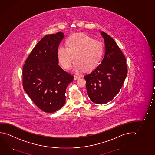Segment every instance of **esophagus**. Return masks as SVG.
<instances>
[{
	"label": "esophagus",
	"mask_w": 155,
	"mask_h": 155,
	"mask_svg": "<svg viewBox=\"0 0 155 155\" xmlns=\"http://www.w3.org/2000/svg\"><path fill=\"white\" fill-rule=\"evenodd\" d=\"M81 78V77L77 76V75H74V80H77L78 79Z\"/></svg>",
	"instance_id": "34e87169"
}]
</instances>
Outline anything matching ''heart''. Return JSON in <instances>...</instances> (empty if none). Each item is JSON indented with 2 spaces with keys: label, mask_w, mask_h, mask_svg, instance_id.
Listing matches in <instances>:
<instances>
[{
  "label": "heart",
  "mask_w": 155,
  "mask_h": 155,
  "mask_svg": "<svg viewBox=\"0 0 155 155\" xmlns=\"http://www.w3.org/2000/svg\"><path fill=\"white\" fill-rule=\"evenodd\" d=\"M64 45L65 48L57 49V57L61 66L66 70L71 68L74 59L75 71H92L100 64L104 54L103 44L85 34L69 36Z\"/></svg>",
  "instance_id": "b5f03b06"
}]
</instances>
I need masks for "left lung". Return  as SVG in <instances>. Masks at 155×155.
<instances>
[{
    "label": "left lung",
    "mask_w": 155,
    "mask_h": 155,
    "mask_svg": "<svg viewBox=\"0 0 155 155\" xmlns=\"http://www.w3.org/2000/svg\"><path fill=\"white\" fill-rule=\"evenodd\" d=\"M105 45L102 62L93 71L84 76L88 97L95 104H105L119 93L127 74L124 55L110 35L100 32Z\"/></svg>",
    "instance_id": "1"
}]
</instances>
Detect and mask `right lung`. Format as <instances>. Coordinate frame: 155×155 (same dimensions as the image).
<instances>
[{
  "label": "right lung",
  "mask_w": 155,
  "mask_h": 155,
  "mask_svg": "<svg viewBox=\"0 0 155 155\" xmlns=\"http://www.w3.org/2000/svg\"><path fill=\"white\" fill-rule=\"evenodd\" d=\"M64 33L44 36L36 44L22 69L24 90L33 103L46 113H53L65 103V91L74 76L58 65L57 50Z\"/></svg>",
  "instance_id": "1"
}]
</instances>
